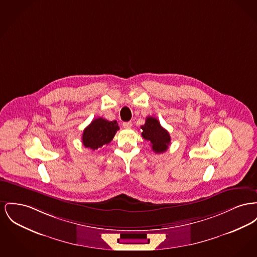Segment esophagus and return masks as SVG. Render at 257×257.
Listing matches in <instances>:
<instances>
[{
    "instance_id": "obj_1",
    "label": "esophagus",
    "mask_w": 257,
    "mask_h": 257,
    "mask_svg": "<svg viewBox=\"0 0 257 257\" xmlns=\"http://www.w3.org/2000/svg\"><path fill=\"white\" fill-rule=\"evenodd\" d=\"M123 127L125 128V129H130L131 127H132V122L131 121H128V122H123Z\"/></svg>"
}]
</instances>
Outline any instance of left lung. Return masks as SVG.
I'll return each mask as SVG.
<instances>
[{"instance_id":"left-lung-1","label":"left lung","mask_w":257,"mask_h":257,"mask_svg":"<svg viewBox=\"0 0 257 257\" xmlns=\"http://www.w3.org/2000/svg\"><path fill=\"white\" fill-rule=\"evenodd\" d=\"M141 128L143 130L142 136L151 143L152 151L156 153H162L168 150L171 144V137L155 117H147L145 125L141 126Z\"/></svg>"}]
</instances>
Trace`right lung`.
Instances as JSON below:
<instances>
[{"instance_id": "obj_1", "label": "right lung", "mask_w": 257, "mask_h": 257, "mask_svg": "<svg viewBox=\"0 0 257 257\" xmlns=\"http://www.w3.org/2000/svg\"><path fill=\"white\" fill-rule=\"evenodd\" d=\"M118 129L116 121H108L102 117L96 118L84 129L82 144L92 151L101 149L111 142Z\"/></svg>"}]
</instances>
